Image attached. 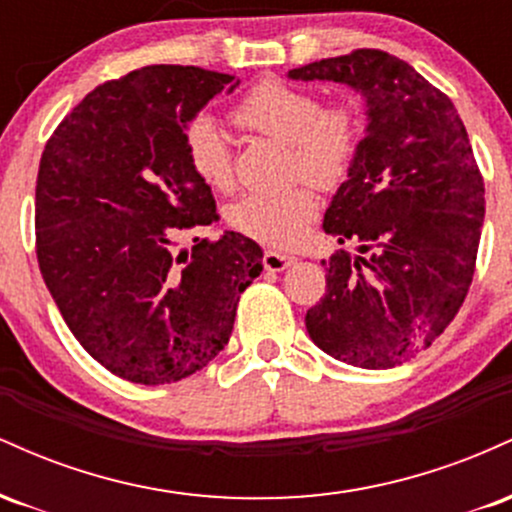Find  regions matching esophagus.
<instances>
[{
    "label": "esophagus",
    "mask_w": 512,
    "mask_h": 512,
    "mask_svg": "<svg viewBox=\"0 0 512 512\" xmlns=\"http://www.w3.org/2000/svg\"><path fill=\"white\" fill-rule=\"evenodd\" d=\"M293 262H296V257L286 255V252H276V250H267L262 257V264L267 272H281V269L291 267Z\"/></svg>",
    "instance_id": "esophagus-1"
}]
</instances>
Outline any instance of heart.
<instances>
[{"mask_svg": "<svg viewBox=\"0 0 512 512\" xmlns=\"http://www.w3.org/2000/svg\"><path fill=\"white\" fill-rule=\"evenodd\" d=\"M231 120L248 134L289 144V178H305L320 190H334L349 178L363 142V120L356 105H322L315 93L264 79L233 103ZM190 168L211 190L233 187V146L219 122L202 115L185 129ZM308 182L286 190L248 192L228 209V223L238 233L269 248H286L317 214Z\"/></svg>", "mask_w": 512, "mask_h": 512, "instance_id": "1", "label": "heart"}]
</instances>
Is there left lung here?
Masks as SVG:
<instances>
[{"label": "left lung", "mask_w": 512, "mask_h": 512, "mask_svg": "<svg viewBox=\"0 0 512 512\" xmlns=\"http://www.w3.org/2000/svg\"><path fill=\"white\" fill-rule=\"evenodd\" d=\"M363 93L368 129L322 228L354 240L322 262L327 291L305 313L310 339L358 368H395L455 320L477 267L484 178L455 105L383 50L361 48L291 69Z\"/></svg>", "instance_id": "1"}]
</instances>
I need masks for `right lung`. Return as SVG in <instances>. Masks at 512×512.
<instances>
[{"mask_svg":"<svg viewBox=\"0 0 512 512\" xmlns=\"http://www.w3.org/2000/svg\"><path fill=\"white\" fill-rule=\"evenodd\" d=\"M231 81L180 64L134 69L93 88L40 158V274L76 342L129 383H178L207 366L262 272L260 245L233 231L173 248L219 219L185 125Z\"/></svg>","mask_w":512,"mask_h":512,"instance_id":"add662e5","label":"right lung"}]
</instances>
